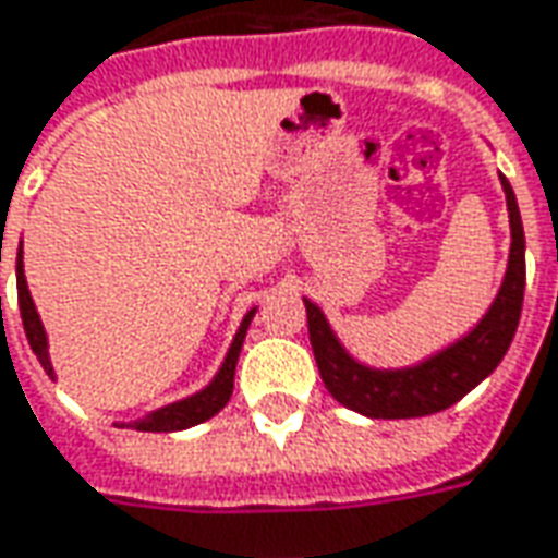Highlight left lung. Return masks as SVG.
<instances>
[{
    "label": "left lung",
    "mask_w": 558,
    "mask_h": 558,
    "mask_svg": "<svg viewBox=\"0 0 558 558\" xmlns=\"http://www.w3.org/2000/svg\"><path fill=\"white\" fill-rule=\"evenodd\" d=\"M501 190L508 198L510 217V256L501 290L481 323L459 341L438 350L435 356L408 368H368L347 353L338 335L332 332V326L326 323V314L305 299L314 360L332 399L372 420L428 416L447 411L462 396H469L483 377L496 372V365L505 360L517 332L525 292L523 220H520L517 196L505 174H501Z\"/></svg>",
    "instance_id": "left-lung-1"
}]
</instances>
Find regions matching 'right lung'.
Returning <instances> with one entry per match:
<instances>
[{"instance_id": "1", "label": "right lung", "mask_w": 558, "mask_h": 558, "mask_svg": "<svg viewBox=\"0 0 558 558\" xmlns=\"http://www.w3.org/2000/svg\"><path fill=\"white\" fill-rule=\"evenodd\" d=\"M17 302H21V319L23 329H26V341H29L33 353L38 356V362H41V368L53 377V365H50L48 353V335H45L41 317H38V311H35L33 305V295H29V287H26L21 256H17ZM253 314H256V307L244 314L239 332L232 338V347H229L223 365H220V372L214 374V380L202 389V392L190 396V399L174 401V404H166V408L147 414L144 420H135V423H117V426H130L138 428V432H181V428L198 426V423L211 420L217 411H223L226 401L232 396V387H235V365H239L241 344H244V335H247V326H251Z\"/></svg>"}]
</instances>
